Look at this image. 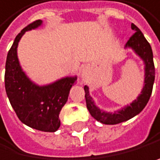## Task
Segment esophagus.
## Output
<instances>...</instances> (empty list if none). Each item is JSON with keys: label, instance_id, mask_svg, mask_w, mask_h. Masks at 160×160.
Returning a JSON list of instances; mask_svg holds the SVG:
<instances>
[{"label": "esophagus", "instance_id": "1", "mask_svg": "<svg viewBox=\"0 0 160 160\" xmlns=\"http://www.w3.org/2000/svg\"><path fill=\"white\" fill-rule=\"evenodd\" d=\"M81 76H82V78H87V76H88V71L86 69H82L81 71Z\"/></svg>", "mask_w": 160, "mask_h": 160}]
</instances>
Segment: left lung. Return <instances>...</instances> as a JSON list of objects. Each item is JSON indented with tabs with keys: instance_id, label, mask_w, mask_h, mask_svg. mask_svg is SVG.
Returning <instances> with one entry per match:
<instances>
[{
	"instance_id": "1",
	"label": "left lung",
	"mask_w": 160,
	"mask_h": 160,
	"mask_svg": "<svg viewBox=\"0 0 160 160\" xmlns=\"http://www.w3.org/2000/svg\"><path fill=\"white\" fill-rule=\"evenodd\" d=\"M132 29L133 34L130 38L126 43V48H132L137 55L142 59L144 63V85L138 95V97L132 101L130 105L122 108L119 111H115L114 113L105 112V111L99 109L93 101V98L90 96L89 87L85 86V99L86 105L89 113L94 119L105 125H117L120 122H126L133 118L135 116L139 114L147 106L148 100L152 92L153 82H154V63H153V54L152 50V46L148 42L141 31L136 24L132 23Z\"/></svg>"
}]
</instances>
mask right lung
Wrapping results in <instances>:
<instances>
[{
	"label": "right lung",
	"instance_id": "1",
	"mask_svg": "<svg viewBox=\"0 0 160 160\" xmlns=\"http://www.w3.org/2000/svg\"><path fill=\"white\" fill-rule=\"evenodd\" d=\"M42 24L38 19L19 32L8 52L5 87L12 109L22 122L41 132H56L60 127L59 113L66 104L77 77H64L51 84L38 86L23 72L18 58V45L25 31Z\"/></svg>",
	"mask_w": 160,
	"mask_h": 160
}]
</instances>
